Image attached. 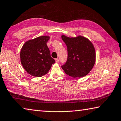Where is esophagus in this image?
<instances>
[{
    "label": "esophagus",
    "mask_w": 121,
    "mask_h": 121,
    "mask_svg": "<svg viewBox=\"0 0 121 121\" xmlns=\"http://www.w3.org/2000/svg\"><path fill=\"white\" fill-rule=\"evenodd\" d=\"M55 62H58L59 61V59L58 58H57V59H55Z\"/></svg>",
    "instance_id": "esophagus-1"
}]
</instances>
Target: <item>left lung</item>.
<instances>
[{
    "mask_svg": "<svg viewBox=\"0 0 121 121\" xmlns=\"http://www.w3.org/2000/svg\"><path fill=\"white\" fill-rule=\"evenodd\" d=\"M61 38L67 47V60L61 66L65 73L74 78L87 75L95 62V51L93 44L81 36L68 38L62 35Z\"/></svg>",
    "mask_w": 121,
    "mask_h": 121,
    "instance_id": "1",
    "label": "left lung"
}]
</instances>
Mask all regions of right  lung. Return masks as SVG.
Here are the masks:
<instances>
[{"label":"right lung","mask_w":121,"mask_h":121,"mask_svg":"<svg viewBox=\"0 0 121 121\" xmlns=\"http://www.w3.org/2000/svg\"><path fill=\"white\" fill-rule=\"evenodd\" d=\"M49 39V36H42L28 40L21 49V62L26 72L32 76L45 75L55 62L46 44Z\"/></svg>","instance_id":"obj_1"}]
</instances>
